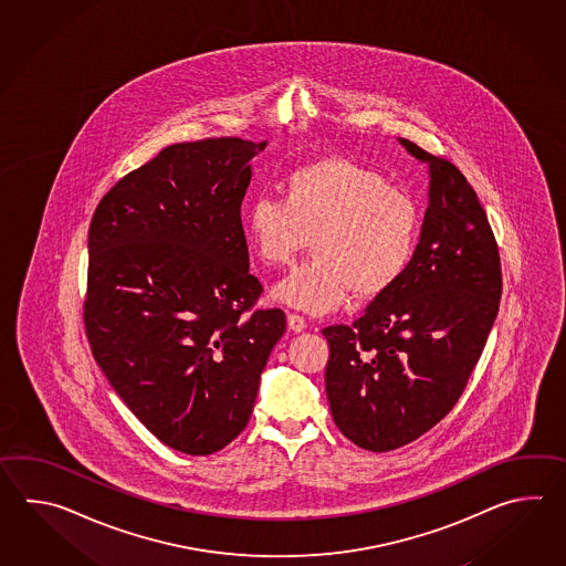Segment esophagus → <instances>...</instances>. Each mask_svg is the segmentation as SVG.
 I'll use <instances>...</instances> for the list:
<instances>
[{
  "mask_svg": "<svg viewBox=\"0 0 566 566\" xmlns=\"http://www.w3.org/2000/svg\"><path fill=\"white\" fill-rule=\"evenodd\" d=\"M287 325L289 329L291 332H295V334H300V332H303L305 327H307V322L301 317V315H297V313H289L287 315Z\"/></svg>",
  "mask_w": 566,
  "mask_h": 566,
  "instance_id": "esophagus-1",
  "label": "esophagus"
}]
</instances>
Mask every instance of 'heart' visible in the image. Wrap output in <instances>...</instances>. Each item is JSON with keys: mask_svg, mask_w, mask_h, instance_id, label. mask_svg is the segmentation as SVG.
<instances>
[{"mask_svg": "<svg viewBox=\"0 0 566 566\" xmlns=\"http://www.w3.org/2000/svg\"><path fill=\"white\" fill-rule=\"evenodd\" d=\"M242 229L251 253L269 269L305 249L315 259L291 271L273 300L310 315L349 300H376L405 275L419 239V210L409 193L348 157H324L289 171L281 200L256 198Z\"/></svg>", "mask_w": 566, "mask_h": 566, "instance_id": "1", "label": "heart"}]
</instances>
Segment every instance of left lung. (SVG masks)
Listing matches in <instances>:
<instances>
[{"mask_svg":"<svg viewBox=\"0 0 566 566\" xmlns=\"http://www.w3.org/2000/svg\"><path fill=\"white\" fill-rule=\"evenodd\" d=\"M429 166L421 237L397 285L354 325H329L325 392L337 429L385 453L419 439L455 407L492 332L500 253L470 181L409 139Z\"/></svg>","mask_w":566,"mask_h":566,"instance_id":"8db88e82","label":"left lung"}]
</instances>
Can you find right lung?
Returning a JSON list of instances; mask_svg holds the SVG:
<instances>
[{
	"mask_svg": "<svg viewBox=\"0 0 566 566\" xmlns=\"http://www.w3.org/2000/svg\"><path fill=\"white\" fill-rule=\"evenodd\" d=\"M266 142L174 144L98 202L88 229L85 327L96 364L161 443L210 455L251 419L285 332L251 312L241 205Z\"/></svg>",
	"mask_w": 566,
	"mask_h": 566,
	"instance_id": "right-lung-1",
	"label": "right lung"
}]
</instances>
